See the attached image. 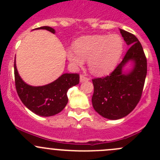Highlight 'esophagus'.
Instances as JSON below:
<instances>
[{
  "label": "esophagus",
  "mask_w": 160,
  "mask_h": 160,
  "mask_svg": "<svg viewBox=\"0 0 160 160\" xmlns=\"http://www.w3.org/2000/svg\"><path fill=\"white\" fill-rule=\"evenodd\" d=\"M90 80V78L87 77V76L85 75H80V82H87V81H89Z\"/></svg>",
  "instance_id": "34e87169"
}]
</instances>
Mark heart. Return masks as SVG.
I'll return each mask as SVG.
<instances>
[{"instance_id":"heart-1","label":"heart","mask_w":160,"mask_h":160,"mask_svg":"<svg viewBox=\"0 0 160 160\" xmlns=\"http://www.w3.org/2000/svg\"><path fill=\"white\" fill-rule=\"evenodd\" d=\"M123 47V40L118 34L83 37L75 42V49H68L67 58L74 67H82L88 59L91 73L105 75L116 66Z\"/></svg>"}]
</instances>
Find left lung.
<instances>
[{
    "instance_id": "8db88e82",
    "label": "left lung",
    "mask_w": 160,
    "mask_h": 160,
    "mask_svg": "<svg viewBox=\"0 0 160 160\" xmlns=\"http://www.w3.org/2000/svg\"><path fill=\"white\" fill-rule=\"evenodd\" d=\"M129 46L123 59L109 75L92 79L94 94L92 104L100 115L109 119H119L135 108L142 96L147 75V58L138 38L131 32L120 29ZM134 62V68L128 74L122 68L129 61Z\"/></svg>"
}]
</instances>
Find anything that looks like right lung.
<instances>
[{
  "label": "right lung",
  "instance_id": "obj_1",
  "mask_svg": "<svg viewBox=\"0 0 160 160\" xmlns=\"http://www.w3.org/2000/svg\"><path fill=\"white\" fill-rule=\"evenodd\" d=\"M46 29L54 33L49 26L34 29ZM15 86L20 99L24 105L34 114L43 117L53 116L62 111L68 102L67 91L79 83L78 73H64L57 80L42 87H32L21 78L14 61Z\"/></svg>",
  "mask_w": 160,
  "mask_h": 160
}]
</instances>
